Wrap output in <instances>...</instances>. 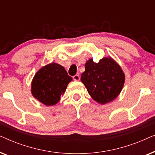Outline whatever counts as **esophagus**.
Returning <instances> with one entry per match:
<instances>
[{"mask_svg":"<svg viewBox=\"0 0 155 155\" xmlns=\"http://www.w3.org/2000/svg\"><path fill=\"white\" fill-rule=\"evenodd\" d=\"M73 80H75V81H79V80H80V77L79 75H75L73 76Z\"/></svg>","mask_w":155,"mask_h":155,"instance_id":"34e87169","label":"esophagus"}]
</instances>
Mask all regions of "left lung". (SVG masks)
<instances>
[{
	"instance_id": "obj_1",
	"label": "left lung",
	"mask_w": 155,
	"mask_h": 155,
	"mask_svg": "<svg viewBox=\"0 0 155 155\" xmlns=\"http://www.w3.org/2000/svg\"><path fill=\"white\" fill-rule=\"evenodd\" d=\"M84 67L80 80L94 101L105 104L119 95L124 85L125 74L111 57H104L98 63L90 58Z\"/></svg>"
}]
</instances>
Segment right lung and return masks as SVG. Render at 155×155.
Listing matches in <instances>:
<instances>
[{"label": "right lung", "instance_id": "obj_1", "mask_svg": "<svg viewBox=\"0 0 155 155\" xmlns=\"http://www.w3.org/2000/svg\"><path fill=\"white\" fill-rule=\"evenodd\" d=\"M73 80L64 67L51 63L40 68L31 81L33 97L46 106H54L60 101L68 84Z\"/></svg>", "mask_w": 155, "mask_h": 155}]
</instances>
